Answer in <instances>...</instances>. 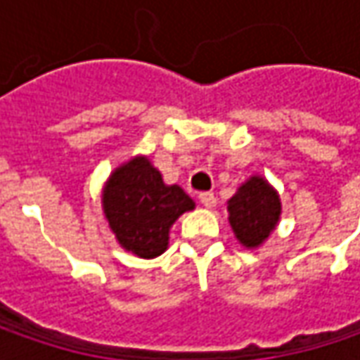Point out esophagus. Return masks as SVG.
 <instances>
[{
	"instance_id": "esophagus-1",
	"label": "esophagus",
	"mask_w": 360,
	"mask_h": 360,
	"mask_svg": "<svg viewBox=\"0 0 360 360\" xmlns=\"http://www.w3.org/2000/svg\"><path fill=\"white\" fill-rule=\"evenodd\" d=\"M198 198H200L202 206H206V208H212V206L216 204L214 192H200V194H198Z\"/></svg>"
}]
</instances>
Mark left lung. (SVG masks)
I'll use <instances>...</instances> for the list:
<instances>
[{"instance_id": "obj_1", "label": "left lung", "mask_w": 360, "mask_h": 360, "mask_svg": "<svg viewBox=\"0 0 360 360\" xmlns=\"http://www.w3.org/2000/svg\"><path fill=\"white\" fill-rule=\"evenodd\" d=\"M281 216V200L276 192L258 176L244 182L229 200V220L236 238L255 248L269 238Z\"/></svg>"}]
</instances>
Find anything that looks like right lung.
Returning <instances> with one entry per match:
<instances>
[{"label": "right lung", "mask_w": 360, "mask_h": 360, "mask_svg": "<svg viewBox=\"0 0 360 360\" xmlns=\"http://www.w3.org/2000/svg\"><path fill=\"white\" fill-rule=\"evenodd\" d=\"M194 208L180 186H166L146 158H136L112 174L104 190V212L120 244L140 258H154L168 246L176 218Z\"/></svg>", "instance_id": "1"}]
</instances>
